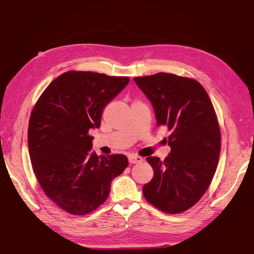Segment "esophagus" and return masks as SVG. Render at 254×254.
<instances>
[{"label": "esophagus", "instance_id": "obj_1", "mask_svg": "<svg viewBox=\"0 0 254 254\" xmlns=\"http://www.w3.org/2000/svg\"><path fill=\"white\" fill-rule=\"evenodd\" d=\"M128 159H129V163H131V164L141 163V162H143V161H144V159L142 157L135 156V155H130Z\"/></svg>", "mask_w": 254, "mask_h": 254}]
</instances>
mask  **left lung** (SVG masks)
I'll use <instances>...</instances> for the list:
<instances>
[{
	"mask_svg": "<svg viewBox=\"0 0 254 254\" xmlns=\"http://www.w3.org/2000/svg\"><path fill=\"white\" fill-rule=\"evenodd\" d=\"M150 101L158 126L171 134V152L163 161L146 158L153 170L143 187L149 203L160 211L178 214L189 210L209 188L218 163L220 129L211 99L197 80L158 73L133 78Z\"/></svg>",
	"mask_w": 254,
	"mask_h": 254,
	"instance_id": "1",
	"label": "left lung"
}]
</instances>
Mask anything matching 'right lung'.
Segmentation results:
<instances>
[{
    "label": "right lung",
    "instance_id": "obj_1",
    "mask_svg": "<svg viewBox=\"0 0 254 254\" xmlns=\"http://www.w3.org/2000/svg\"><path fill=\"white\" fill-rule=\"evenodd\" d=\"M130 78L68 71L38 99L28 124V151L36 178L60 209L86 215L103 204L111 182L128 166L124 155L92 151V128L101 126L105 107Z\"/></svg>",
    "mask_w": 254,
    "mask_h": 254
}]
</instances>
